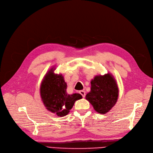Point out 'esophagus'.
Wrapping results in <instances>:
<instances>
[{"label":"esophagus","mask_w":153,"mask_h":153,"mask_svg":"<svg viewBox=\"0 0 153 153\" xmlns=\"http://www.w3.org/2000/svg\"><path fill=\"white\" fill-rule=\"evenodd\" d=\"M80 94L82 96V97H84V98L85 96V92L84 91H80Z\"/></svg>","instance_id":"esophagus-1"}]
</instances>
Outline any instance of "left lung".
Returning <instances> with one entry per match:
<instances>
[{
    "instance_id": "left-lung-1",
    "label": "left lung",
    "mask_w": 153,
    "mask_h": 153,
    "mask_svg": "<svg viewBox=\"0 0 153 153\" xmlns=\"http://www.w3.org/2000/svg\"><path fill=\"white\" fill-rule=\"evenodd\" d=\"M91 91L85 99L93 106L97 112L105 114L116 104L119 97L117 81L112 73L98 75L91 81Z\"/></svg>"
}]
</instances>
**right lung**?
Segmentation results:
<instances>
[{"label": "right lung", "mask_w": 153, "mask_h": 153, "mask_svg": "<svg viewBox=\"0 0 153 153\" xmlns=\"http://www.w3.org/2000/svg\"><path fill=\"white\" fill-rule=\"evenodd\" d=\"M55 66L50 68L41 82L39 93L45 108L58 117L69 114L75 101L82 98L80 94L67 93V84L61 73H55Z\"/></svg>", "instance_id": "1"}]
</instances>
